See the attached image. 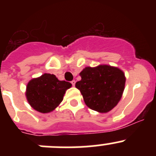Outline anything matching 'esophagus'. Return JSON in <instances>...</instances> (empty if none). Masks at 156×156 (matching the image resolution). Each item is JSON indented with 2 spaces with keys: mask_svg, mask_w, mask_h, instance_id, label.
<instances>
[{
  "mask_svg": "<svg viewBox=\"0 0 156 156\" xmlns=\"http://www.w3.org/2000/svg\"><path fill=\"white\" fill-rule=\"evenodd\" d=\"M71 83H72V85H73V86H75V84H76V81L75 80H73V81H71Z\"/></svg>",
  "mask_w": 156,
  "mask_h": 156,
  "instance_id": "1",
  "label": "esophagus"
}]
</instances>
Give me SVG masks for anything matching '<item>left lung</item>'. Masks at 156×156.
I'll return each mask as SVG.
<instances>
[{"mask_svg": "<svg viewBox=\"0 0 156 156\" xmlns=\"http://www.w3.org/2000/svg\"><path fill=\"white\" fill-rule=\"evenodd\" d=\"M81 80L76 83L84 102L92 110L108 112L118 104L125 87L124 73L117 67L100 65L86 67L80 73Z\"/></svg>", "mask_w": 156, "mask_h": 156, "instance_id": "obj_1", "label": "left lung"}]
</instances>
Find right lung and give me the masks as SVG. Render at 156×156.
<instances>
[{"instance_id": "obj_1", "label": "right lung", "mask_w": 156, "mask_h": 156, "mask_svg": "<svg viewBox=\"0 0 156 156\" xmlns=\"http://www.w3.org/2000/svg\"><path fill=\"white\" fill-rule=\"evenodd\" d=\"M71 87L70 83L58 80L54 74L44 73L28 83L26 96L32 108L48 113L58 106L66 90Z\"/></svg>"}]
</instances>
